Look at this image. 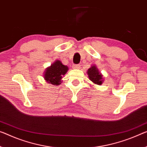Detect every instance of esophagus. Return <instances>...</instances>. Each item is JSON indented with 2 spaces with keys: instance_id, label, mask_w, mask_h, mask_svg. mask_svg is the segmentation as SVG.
I'll return each instance as SVG.
<instances>
[{
  "instance_id": "obj_1",
  "label": "esophagus",
  "mask_w": 147,
  "mask_h": 147,
  "mask_svg": "<svg viewBox=\"0 0 147 147\" xmlns=\"http://www.w3.org/2000/svg\"><path fill=\"white\" fill-rule=\"evenodd\" d=\"M72 67H73L74 69H80L81 66L80 64H74Z\"/></svg>"
}]
</instances>
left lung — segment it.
<instances>
[{"label": "left lung", "instance_id": "left-lung-1", "mask_svg": "<svg viewBox=\"0 0 147 147\" xmlns=\"http://www.w3.org/2000/svg\"><path fill=\"white\" fill-rule=\"evenodd\" d=\"M89 79L96 85H102L103 82L102 75L99 72L96 66H92L87 71Z\"/></svg>", "mask_w": 147, "mask_h": 147}]
</instances>
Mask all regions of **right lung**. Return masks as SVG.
Here are the masks:
<instances>
[{
    "mask_svg": "<svg viewBox=\"0 0 147 147\" xmlns=\"http://www.w3.org/2000/svg\"><path fill=\"white\" fill-rule=\"evenodd\" d=\"M68 67L62 64L60 60H56L45 71L44 79L50 84L59 85L62 83V76L66 74Z\"/></svg>",
    "mask_w": 147,
    "mask_h": 147,
    "instance_id": "add662e5",
    "label": "right lung"
}]
</instances>
